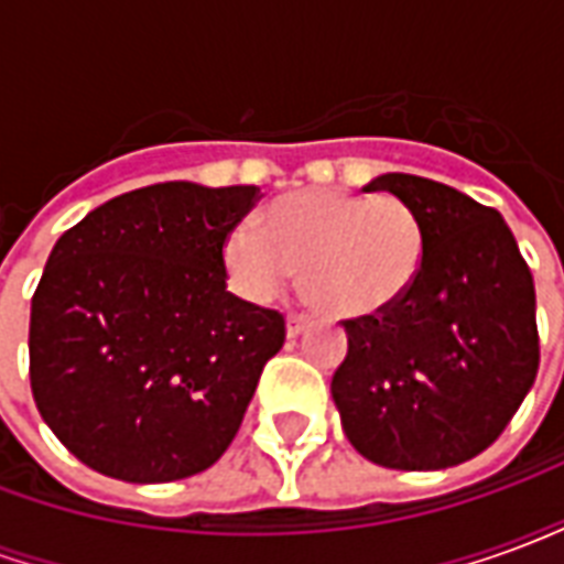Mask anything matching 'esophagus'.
I'll return each instance as SVG.
<instances>
[{
    "mask_svg": "<svg viewBox=\"0 0 564 564\" xmlns=\"http://www.w3.org/2000/svg\"><path fill=\"white\" fill-rule=\"evenodd\" d=\"M307 326H311V317H307V314H290V317H286V335H290V338L302 335Z\"/></svg>",
    "mask_w": 564,
    "mask_h": 564,
    "instance_id": "1",
    "label": "esophagus"
}]
</instances>
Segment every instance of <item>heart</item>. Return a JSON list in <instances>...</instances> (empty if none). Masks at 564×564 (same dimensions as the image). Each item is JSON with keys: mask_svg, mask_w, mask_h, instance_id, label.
Here are the masks:
<instances>
[{"mask_svg": "<svg viewBox=\"0 0 564 564\" xmlns=\"http://www.w3.org/2000/svg\"><path fill=\"white\" fill-rule=\"evenodd\" d=\"M226 271L253 302H269L302 269L307 302L332 317L392 305L423 265V226L395 196L307 189L278 198L265 226L238 220L223 241Z\"/></svg>", "mask_w": 564, "mask_h": 564, "instance_id": "obj_1", "label": "heart"}]
</instances>
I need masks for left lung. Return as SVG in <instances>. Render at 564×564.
Returning <instances> with one entry per match:
<instances>
[{
  "instance_id": "1",
  "label": "left lung",
  "mask_w": 564,
  "mask_h": 564,
  "mask_svg": "<svg viewBox=\"0 0 564 564\" xmlns=\"http://www.w3.org/2000/svg\"><path fill=\"white\" fill-rule=\"evenodd\" d=\"M366 189L414 210L423 265L392 305L344 319L332 399L344 435L375 465L449 468L484 453L532 390V271L501 214L453 186L392 172Z\"/></svg>"
}]
</instances>
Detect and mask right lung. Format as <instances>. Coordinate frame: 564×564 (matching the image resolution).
Segmentation results:
<instances>
[{
    "mask_svg": "<svg viewBox=\"0 0 564 564\" xmlns=\"http://www.w3.org/2000/svg\"><path fill=\"white\" fill-rule=\"evenodd\" d=\"M259 186L169 181L59 235L30 311L44 423L93 471L169 484L205 471L241 429L286 341L281 311L226 290L223 241Z\"/></svg>",
    "mask_w": 564,
    "mask_h": 564,
    "instance_id": "add662e5",
    "label": "right lung"
}]
</instances>
